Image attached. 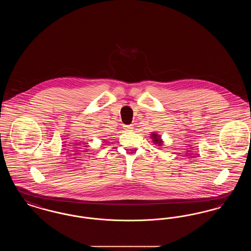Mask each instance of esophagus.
<instances>
[{"label": "esophagus", "instance_id": "obj_1", "mask_svg": "<svg viewBox=\"0 0 251 251\" xmlns=\"http://www.w3.org/2000/svg\"><path fill=\"white\" fill-rule=\"evenodd\" d=\"M132 129H133L132 125H124V130L125 131H132Z\"/></svg>", "mask_w": 251, "mask_h": 251}]
</instances>
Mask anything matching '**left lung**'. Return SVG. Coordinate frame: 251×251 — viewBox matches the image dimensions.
Returning <instances> with one entry per match:
<instances>
[{
    "label": "left lung",
    "instance_id": "1",
    "mask_svg": "<svg viewBox=\"0 0 251 251\" xmlns=\"http://www.w3.org/2000/svg\"><path fill=\"white\" fill-rule=\"evenodd\" d=\"M151 137H152V139L154 141V144H158V146H160V145H162V143H163V141L161 140V137L158 136L156 133H152Z\"/></svg>",
    "mask_w": 251,
    "mask_h": 251
}]
</instances>
